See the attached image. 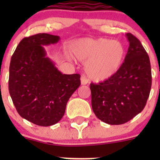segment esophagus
<instances>
[{
	"label": "esophagus",
	"mask_w": 160,
	"mask_h": 160,
	"mask_svg": "<svg viewBox=\"0 0 160 160\" xmlns=\"http://www.w3.org/2000/svg\"><path fill=\"white\" fill-rule=\"evenodd\" d=\"M80 83H81V85H86L88 84V80L85 77L82 76L81 78H80Z\"/></svg>",
	"instance_id": "obj_1"
}]
</instances>
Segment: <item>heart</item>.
Masks as SVG:
<instances>
[{
	"instance_id": "b5f03b06",
	"label": "heart",
	"mask_w": 160,
	"mask_h": 160,
	"mask_svg": "<svg viewBox=\"0 0 160 160\" xmlns=\"http://www.w3.org/2000/svg\"><path fill=\"white\" fill-rule=\"evenodd\" d=\"M70 51L76 59L85 62L87 75L96 82L116 74L125 56V46L120 41L105 38H79L71 44Z\"/></svg>"
}]
</instances>
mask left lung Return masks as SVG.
<instances>
[{
	"label": "left lung",
	"mask_w": 160,
	"mask_h": 160,
	"mask_svg": "<svg viewBox=\"0 0 160 160\" xmlns=\"http://www.w3.org/2000/svg\"><path fill=\"white\" fill-rule=\"evenodd\" d=\"M125 35L129 46L121 68L108 80L90 87L93 113L108 125H122L139 114L151 90L149 56L136 37Z\"/></svg>",
	"instance_id": "left-lung-1"
}]
</instances>
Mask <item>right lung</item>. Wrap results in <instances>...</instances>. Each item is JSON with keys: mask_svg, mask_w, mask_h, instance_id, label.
<instances>
[{"mask_svg": "<svg viewBox=\"0 0 160 160\" xmlns=\"http://www.w3.org/2000/svg\"><path fill=\"white\" fill-rule=\"evenodd\" d=\"M59 39L47 33L24 38L11 56V99L21 117L39 126H50L61 120L71 95L80 85V74H62L46 56L44 46Z\"/></svg>", "mask_w": 160, "mask_h": 160, "instance_id": "obj_1", "label": "right lung"}]
</instances>
